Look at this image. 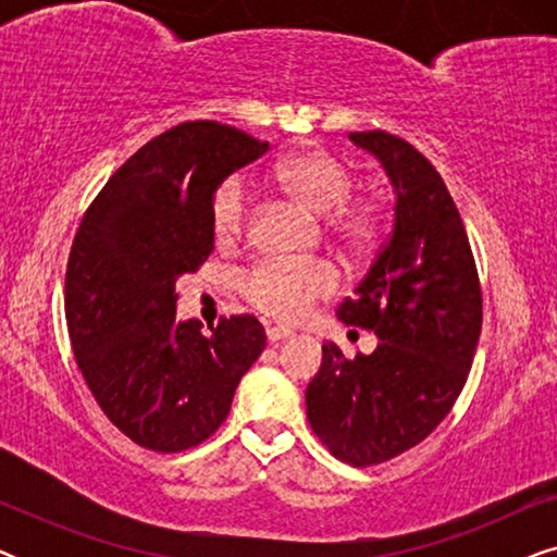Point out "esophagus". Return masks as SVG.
<instances>
[{"instance_id":"esophagus-1","label":"esophagus","mask_w":557,"mask_h":557,"mask_svg":"<svg viewBox=\"0 0 557 557\" xmlns=\"http://www.w3.org/2000/svg\"><path fill=\"white\" fill-rule=\"evenodd\" d=\"M265 337H269L271 345H276V342H284V339H292L294 332L286 330V326H269L265 330Z\"/></svg>"}]
</instances>
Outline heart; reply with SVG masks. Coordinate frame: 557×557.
I'll return each instance as SVG.
<instances>
[{"label": "heart", "mask_w": 557, "mask_h": 557, "mask_svg": "<svg viewBox=\"0 0 557 557\" xmlns=\"http://www.w3.org/2000/svg\"><path fill=\"white\" fill-rule=\"evenodd\" d=\"M273 182L288 200L311 215H330V231L349 248H364L375 238V212L368 205H345L352 195V172L326 149H304L281 159ZM248 187L240 177L225 180L210 205L212 235L220 246H233L248 227ZM246 299L263 314L281 322L304 319L314 301L337 288V273L324 261H284L265 258L240 278Z\"/></svg>", "instance_id": "1"}]
</instances>
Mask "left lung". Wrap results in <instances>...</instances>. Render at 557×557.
Returning <instances> with one entry per match:
<instances>
[{
	"label": "left lung",
	"instance_id": "8db88e82",
	"mask_svg": "<svg viewBox=\"0 0 557 557\" xmlns=\"http://www.w3.org/2000/svg\"><path fill=\"white\" fill-rule=\"evenodd\" d=\"M349 141L383 164L395 210L391 238L337 319L380 342L355 360L322 345L307 416L337 459L372 467L421 444L454 408L482 332V288L459 210L429 159L387 132Z\"/></svg>",
	"mask_w": 557,
	"mask_h": 557
}]
</instances>
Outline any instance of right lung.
I'll list each match as a JSON object with an SVG mask.
<instances>
[{
  "instance_id": "add662e5",
  "label": "right lung",
  "mask_w": 557,
  "mask_h": 557,
  "mask_svg": "<svg viewBox=\"0 0 557 557\" xmlns=\"http://www.w3.org/2000/svg\"><path fill=\"white\" fill-rule=\"evenodd\" d=\"M265 151L269 141L218 121L174 126L113 172L75 233L65 273L75 362L109 421L151 451L212 436L265 347L256 317L220 319L210 334L180 322L174 292L215 246V189Z\"/></svg>"
}]
</instances>
